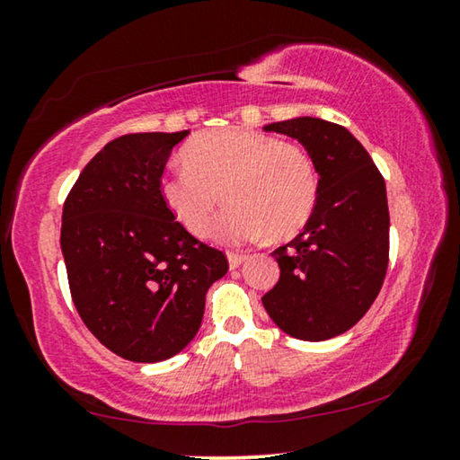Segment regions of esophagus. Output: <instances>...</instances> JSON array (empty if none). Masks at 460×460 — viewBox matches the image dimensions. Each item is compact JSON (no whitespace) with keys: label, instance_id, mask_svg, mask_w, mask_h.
<instances>
[{"label":"esophagus","instance_id":"esophagus-1","mask_svg":"<svg viewBox=\"0 0 460 460\" xmlns=\"http://www.w3.org/2000/svg\"><path fill=\"white\" fill-rule=\"evenodd\" d=\"M227 258H229V268L235 270V268H239L241 263L247 260V255L245 253H237V252H229Z\"/></svg>","mask_w":460,"mask_h":460}]
</instances>
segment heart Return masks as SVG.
<instances>
[{
	"mask_svg": "<svg viewBox=\"0 0 460 460\" xmlns=\"http://www.w3.org/2000/svg\"><path fill=\"white\" fill-rule=\"evenodd\" d=\"M184 168L162 176L160 192L170 213L194 237H205L217 208L229 202L215 235L227 243L268 235L294 237L318 202L314 155L300 142L245 128L194 136L182 147Z\"/></svg>",
	"mask_w": 460,
	"mask_h": 460,
	"instance_id": "1",
	"label": "heart"
}]
</instances>
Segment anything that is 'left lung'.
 I'll return each mask as SVG.
<instances>
[{"instance_id": "obj_1", "label": "left lung", "mask_w": 460, "mask_h": 460, "mask_svg": "<svg viewBox=\"0 0 460 460\" xmlns=\"http://www.w3.org/2000/svg\"><path fill=\"white\" fill-rule=\"evenodd\" d=\"M263 129L296 137L314 155L318 202L305 231L271 253L279 279L261 302L290 337L332 339L361 321L384 286L385 181L367 150L339 123L296 118Z\"/></svg>"}]
</instances>
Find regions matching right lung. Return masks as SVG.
Segmentation results:
<instances>
[{
  "mask_svg": "<svg viewBox=\"0 0 460 460\" xmlns=\"http://www.w3.org/2000/svg\"><path fill=\"white\" fill-rule=\"evenodd\" d=\"M189 131L128 134L109 142L62 207L60 247L76 313L109 351L164 361L194 339L207 290L229 270L221 249L170 213L160 181Z\"/></svg>",
  "mask_w": 460,
  "mask_h": 460,
  "instance_id": "right-lung-1",
  "label": "right lung"
}]
</instances>
